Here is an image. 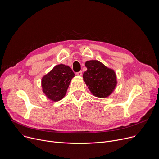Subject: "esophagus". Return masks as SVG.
Instances as JSON below:
<instances>
[{
    "mask_svg": "<svg viewBox=\"0 0 159 159\" xmlns=\"http://www.w3.org/2000/svg\"><path fill=\"white\" fill-rule=\"evenodd\" d=\"M76 75H79V76H81V75H82V71H79V72H78L76 73Z\"/></svg>",
    "mask_w": 159,
    "mask_h": 159,
    "instance_id": "obj_1",
    "label": "esophagus"
}]
</instances>
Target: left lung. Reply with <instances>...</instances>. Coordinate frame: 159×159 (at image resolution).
Masks as SVG:
<instances>
[{
  "label": "left lung",
  "mask_w": 159,
  "mask_h": 159,
  "mask_svg": "<svg viewBox=\"0 0 159 159\" xmlns=\"http://www.w3.org/2000/svg\"><path fill=\"white\" fill-rule=\"evenodd\" d=\"M85 65L87 70L83 78L90 92L101 98L109 96L117 83L115 72L98 60L87 61Z\"/></svg>",
  "instance_id": "obj_1"
}]
</instances>
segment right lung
Listing matches in <instances>:
<instances>
[{
	"mask_svg": "<svg viewBox=\"0 0 159 159\" xmlns=\"http://www.w3.org/2000/svg\"><path fill=\"white\" fill-rule=\"evenodd\" d=\"M74 75L69 66L63 64L56 65L42 79L43 93L53 101L61 100L65 96Z\"/></svg>",
	"mask_w": 159,
	"mask_h": 159,
	"instance_id": "add662e5",
	"label": "right lung"
}]
</instances>
